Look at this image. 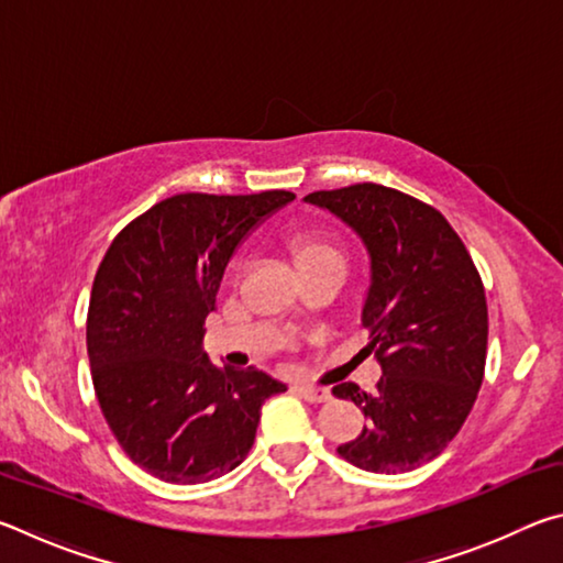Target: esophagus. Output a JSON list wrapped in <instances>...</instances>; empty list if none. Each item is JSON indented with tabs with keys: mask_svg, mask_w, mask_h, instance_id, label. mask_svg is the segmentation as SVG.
<instances>
[{
	"mask_svg": "<svg viewBox=\"0 0 563 563\" xmlns=\"http://www.w3.org/2000/svg\"><path fill=\"white\" fill-rule=\"evenodd\" d=\"M295 389H298L302 399H308V402H312V405L330 402V399H332L330 389H325V387H316V385H298Z\"/></svg>",
	"mask_w": 563,
	"mask_h": 563,
	"instance_id": "obj_1",
	"label": "esophagus"
}]
</instances>
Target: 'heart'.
Wrapping results in <instances>:
<instances>
[{
	"mask_svg": "<svg viewBox=\"0 0 563 563\" xmlns=\"http://www.w3.org/2000/svg\"><path fill=\"white\" fill-rule=\"evenodd\" d=\"M290 251H292L295 263H298V268H300V265H305V263H312V261L340 258L338 247L332 245L322 233H312V231L295 233L290 238Z\"/></svg>",
	"mask_w": 563,
	"mask_h": 563,
	"instance_id": "1",
	"label": "heart"
}]
</instances>
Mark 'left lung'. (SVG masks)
I'll list each match as a JSON object with an SVG mask.
<instances>
[{
  "instance_id": "obj_1",
  "label": "left lung",
  "mask_w": 563,
  "mask_h": 563,
  "mask_svg": "<svg viewBox=\"0 0 563 563\" xmlns=\"http://www.w3.org/2000/svg\"><path fill=\"white\" fill-rule=\"evenodd\" d=\"M305 201L355 228L373 273L362 328L383 377L373 395L332 387L367 417L338 454L365 472H412L454 440L482 387L489 318L479 271L446 218L397 188L355 184Z\"/></svg>"
}]
</instances>
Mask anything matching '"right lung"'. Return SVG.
<instances>
[{
	"instance_id": "obj_1",
	"label": "right lung",
	"mask_w": 563,
	"mask_h": 563,
	"mask_svg": "<svg viewBox=\"0 0 563 563\" xmlns=\"http://www.w3.org/2000/svg\"><path fill=\"white\" fill-rule=\"evenodd\" d=\"M292 198L170 196L103 255L87 316L93 389L121 450L158 479L201 484L235 470L263 402L285 393L263 369L216 367L201 340L235 245Z\"/></svg>"
}]
</instances>
